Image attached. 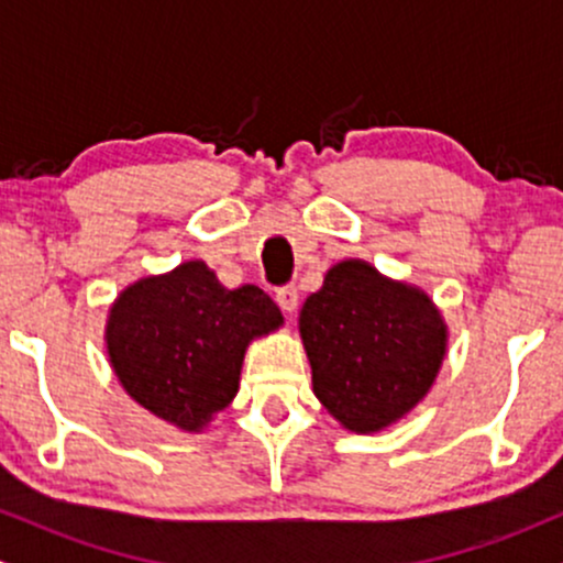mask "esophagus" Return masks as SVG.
Masks as SVG:
<instances>
[{"label":"esophagus","instance_id":"1","mask_svg":"<svg viewBox=\"0 0 563 563\" xmlns=\"http://www.w3.org/2000/svg\"><path fill=\"white\" fill-rule=\"evenodd\" d=\"M275 301L280 303L283 312H296V307H299V288H296V286H283V288H277Z\"/></svg>","mask_w":563,"mask_h":563}]
</instances>
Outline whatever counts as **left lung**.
Masks as SVG:
<instances>
[{"label": "left lung", "mask_w": 563, "mask_h": 563, "mask_svg": "<svg viewBox=\"0 0 563 563\" xmlns=\"http://www.w3.org/2000/svg\"><path fill=\"white\" fill-rule=\"evenodd\" d=\"M299 333L314 397L357 434L407 416L448 352V325L429 296L363 260L328 269L322 288L303 301Z\"/></svg>", "instance_id": "obj_1"}]
</instances>
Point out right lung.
Here are the masks:
<instances>
[{
	"instance_id": "1",
	"label": "right lung",
	"mask_w": 563,
	"mask_h": 563,
	"mask_svg": "<svg viewBox=\"0 0 563 563\" xmlns=\"http://www.w3.org/2000/svg\"><path fill=\"white\" fill-rule=\"evenodd\" d=\"M280 325L262 288H224L196 260L121 290L106 344L134 402L177 429L203 431L238 394L245 346Z\"/></svg>"
}]
</instances>
